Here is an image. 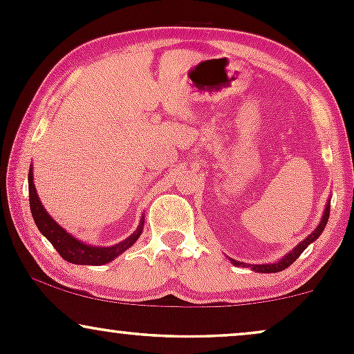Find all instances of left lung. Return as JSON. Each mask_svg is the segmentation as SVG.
<instances>
[{"label": "left lung", "mask_w": 354, "mask_h": 354, "mask_svg": "<svg viewBox=\"0 0 354 354\" xmlns=\"http://www.w3.org/2000/svg\"><path fill=\"white\" fill-rule=\"evenodd\" d=\"M328 218H330V205H328L326 209H324V216H323V219H321L318 228L315 230V233H311L310 236L304 239V241L299 243V245L296 246L290 254L284 256L281 261L274 263V265H251V268H253L254 271H258V273H278V271L286 270L288 266H291L296 261V259H298V256L301 254L304 250H306L308 245L315 241V239L318 238L321 233H323L324 226H326V223H328ZM233 263H234V266H241V265L245 266V263H239V261H233Z\"/></svg>", "instance_id": "obj_1"}]
</instances>
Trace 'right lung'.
Masks as SVG:
<instances>
[{
  "mask_svg": "<svg viewBox=\"0 0 354 354\" xmlns=\"http://www.w3.org/2000/svg\"><path fill=\"white\" fill-rule=\"evenodd\" d=\"M28 186H30V206H31V214L38 226V230L50 239V243L55 246V250L58 251L59 256L66 261L75 263V265H104L109 263L111 259H115L118 254H121L123 251L128 250L129 246L135 245V241L140 238L141 231H143V221L138 226V230L131 234L129 238H126L124 241L118 243V245L106 246V248H96V246H88L84 243L78 241L68 234L66 231L61 228L59 225H56L53 221L50 214L46 213V209L43 208L41 201H39L38 194H36V188L33 185V173L28 174Z\"/></svg>",
  "mask_w": 354,
  "mask_h": 354,
  "instance_id": "right-lung-1",
  "label": "right lung"
}]
</instances>
